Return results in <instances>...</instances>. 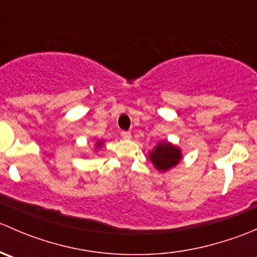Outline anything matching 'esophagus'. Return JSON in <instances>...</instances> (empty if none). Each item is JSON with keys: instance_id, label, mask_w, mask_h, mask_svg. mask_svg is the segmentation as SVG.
Masks as SVG:
<instances>
[{"instance_id": "1", "label": "esophagus", "mask_w": 257, "mask_h": 257, "mask_svg": "<svg viewBox=\"0 0 257 257\" xmlns=\"http://www.w3.org/2000/svg\"><path fill=\"white\" fill-rule=\"evenodd\" d=\"M120 136L123 139H131L132 138V133L131 132H126V131L120 132Z\"/></svg>"}]
</instances>
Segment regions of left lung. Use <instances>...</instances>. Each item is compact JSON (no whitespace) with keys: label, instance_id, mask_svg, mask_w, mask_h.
Masks as SVG:
<instances>
[{"label":"left lung","instance_id":"obj_1","mask_svg":"<svg viewBox=\"0 0 257 257\" xmlns=\"http://www.w3.org/2000/svg\"><path fill=\"white\" fill-rule=\"evenodd\" d=\"M149 157L158 170L167 172L180 162L181 153L179 148L168 142H163L149 153Z\"/></svg>","mask_w":257,"mask_h":257}]
</instances>
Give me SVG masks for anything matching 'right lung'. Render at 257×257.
<instances>
[{
  "instance_id": "obj_1",
  "label": "right lung",
  "mask_w": 257,
  "mask_h": 257,
  "mask_svg": "<svg viewBox=\"0 0 257 257\" xmlns=\"http://www.w3.org/2000/svg\"><path fill=\"white\" fill-rule=\"evenodd\" d=\"M102 145V142H97V147H100Z\"/></svg>"
}]
</instances>
